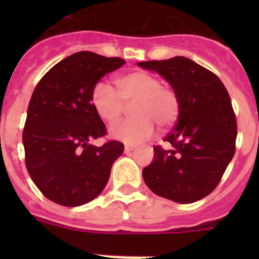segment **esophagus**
Segmentation results:
<instances>
[{
    "instance_id": "1",
    "label": "esophagus",
    "mask_w": 259,
    "mask_h": 259,
    "mask_svg": "<svg viewBox=\"0 0 259 259\" xmlns=\"http://www.w3.org/2000/svg\"><path fill=\"white\" fill-rule=\"evenodd\" d=\"M135 148H136V145H134V144H125V145H124V152L125 153L132 152V150H134Z\"/></svg>"
}]
</instances>
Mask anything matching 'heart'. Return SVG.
<instances>
[{
    "label": "heart",
    "instance_id": "b5f03b06",
    "mask_svg": "<svg viewBox=\"0 0 259 259\" xmlns=\"http://www.w3.org/2000/svg\"><path fill=\"white\" fill-rule=\"evenodd\" d=\"M119 92L110 84L100 81L92 91V105L102 120L114 123L124 111V104H132L135 118L123 119L110 127L114 139L127 144L148 140L155 130L168 128L179 116V97L172 88L162 85L161 79L148 71L137 70L116 79Z\"/></svg>",
    "mask_w": 259,
    "mask_h": 259
}]
</instances>
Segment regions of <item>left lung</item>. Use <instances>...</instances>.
Here are the masks:
<instances>
[{"instance_id":"1","label":"left lung","mask_w":259,"mask_h":259,"mask_svg":"<svg viewBox=\"0 0 259 259\" xmlns=\"http://www.w3.org/2000/svg\"><path fill=\"white\" fill-rule=\"evenodd\" d=\"M168 81L179 97L178 123L164 137L168 150L154 146L143 170L150 191L167 200L192 203L211 193L236 150L237 123L221 79L185 57L139 62Z\"/></svg>"}]
</instances>
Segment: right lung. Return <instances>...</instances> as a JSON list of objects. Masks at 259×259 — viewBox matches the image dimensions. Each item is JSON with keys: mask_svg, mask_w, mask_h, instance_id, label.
<instances>
[{"mask_svg": "<svg viewBox=\"0 0 259 259\" xmlns=\"http://www.w3.org/2000/svg\"><path fill=\"white\" fill-rule=\"evenodd\" d=\"M124 59L75 53L53 66L32 93L23 131L26 166L41 193L62 206H80L104 191L120 141L91 144L107 134L92 105V91Z\"/></svg>", "mask_w": 259, "mask_h": 259, "instance_id": "right-lung-1", "label": "right lung"}]
</instances>
